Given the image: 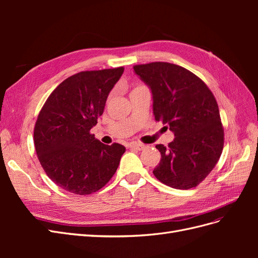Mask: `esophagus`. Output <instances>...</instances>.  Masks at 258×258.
I'll list each match as a JSON object with an SVG mask.
<instances>
[{
  "instance_id": "1",
  "label": "esophagus",
  "mask_w": 258,
  "mask_h": 258,
  "mask_svg": "<svg viewBox=\"0 0 258 258\" xmlns=\"http://www.w3.org/2000/svg\"><path fill=\"white\" fill-rule=\"evenodd\" d=\"M129 147L130 148H135V150H138V151H142V150H144V148L146 147V145L143 144V143H139V142H131L129 144Z\"/></svg>"
}]
</instances>
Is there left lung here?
Listing matches in <instances>:
<instances>
[{
  "label": "left lung",
  "instance_id": "1",
  "mask_svg": "<svg viewBox=\"0 0 258 258\" xmlns=\"http://www.w3.org/2000/svg\"><path fill=\"white\" fill-rule=\"evenodd\" d=\"M153 95L156 121L168 124L175 138L157 144L161 159L153 171L176 189L199 185L213 170L224 147V128L212 91L188 70L169 62L134 67Z\"/></svg>",
  "mask_w": 258,
  "mask_h": 258
}]
</instances>
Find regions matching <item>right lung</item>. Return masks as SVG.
<instances>
[{"label":"right lung","instance_id":"1","mask_svg":"<svg viewBox=\"0 0 258 258\" xmlns=\"http://www.w3.org/2000/svg\"><path fill=\"white\" fill-rule=\"evenodd\" d=\"M123 68L68 77L46 100L34 127L37 158L47 176L75 195H90L115 174L123 145H105L90 134Z\"/></svg>","mask_w":258,"mask_h":258}]
</instances>
